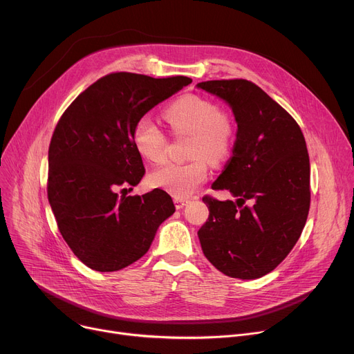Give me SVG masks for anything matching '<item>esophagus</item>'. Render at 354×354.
<instances>
[{
	"label": "esophagus",
	"instance_id": "34e87169",
	"mask_svg": "<svg viewBox=\"0 0 354 354\" xmlns=\"http://www.w3.org/2000/svg\"><path fill=\"white\" fill-rule=\"evenodd\" d=\"M187 199H182V198H174V203H175V207L176 209H182L183 206H186L187 205Z\"/></svg>",
	"mask_w": 354,
	"mask_h": 354
}]
</instances>
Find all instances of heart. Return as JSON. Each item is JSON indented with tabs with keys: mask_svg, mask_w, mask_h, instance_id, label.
<instances>
[{
	"mask_svg": "<svg viewBox=\"0 0 354 354\" xmlns=\"http://www.w3.org/2000/svg\"><path fill=\"white\" fill-rule=\"evenodd\" d=\"M165 121L176 135H191L189 158L186 163H168L149 175V183L158 189L186 198L206 180L207 162L223 163L232 153L234 124L229 113L199 95H185L174 101L163 112ZM136 152L145 160L160 163L167 158L168 140L148 118H140L132 131Z\"/></svg>",
	"mask_w": 354,
	"mask_h": 354,
	"instance_id": "1",
	"label": "heart"
}]
</instances>
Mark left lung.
Wrapping results in <instances>:
<instances>
[{"label": "left lung", "instance_id": "left-lung-1", "mask_svg": "<svg viewBox=\"0 0 354 354\" xmlns=\"http://www.w3.org/2000/svg\"><path fill=\"white\" fill-rule=\"evenodd\" d=\"M196 86L223 100L238 124L232 158L212 183L238 199L203 198L209 206V218L198 232L203 254L229 277H262L289 254L309 215L310 162L304 136L293 118L250 81Z\"/></svg>", "mask_w": 354, "mask_h": 354}]
</instances>
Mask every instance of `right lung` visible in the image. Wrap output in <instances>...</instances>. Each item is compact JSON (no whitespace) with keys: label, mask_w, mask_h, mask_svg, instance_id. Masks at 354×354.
Returning <instances> with one entry per match:
<instances>
[{"label":"right lung","mask_w":354,"mask_h":354,"mask_svg":"<svg viewBox=\"0 0 354 354\" xmlns=\"http://www.w3.org/2000/svg\"><path fill=\"white\" fill-rule=\"evenodd\" d=\"M191 82L115 73L62 113L50 144L46 192L64 241L88 268L115 272L132 265L174 215L172 198L162 189L142 196L118 191L136 186L145 174L132 142L135 124Z\"/></svg>","instance_id":"add662e5"}]
</instances>
